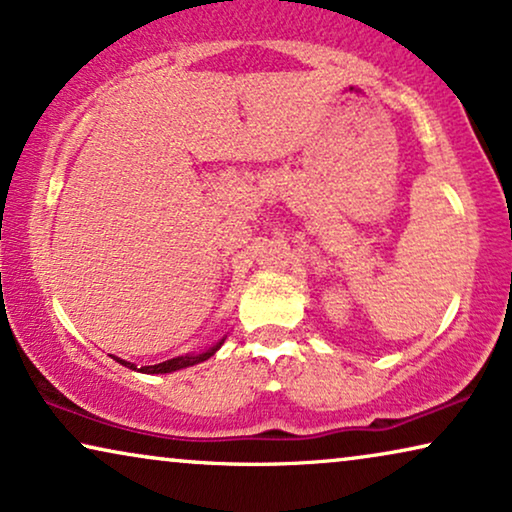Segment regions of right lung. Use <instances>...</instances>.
<instances>
[{
    "label": "right lung",
    "instance_id": "add662e5",
    "mask_svg": "<svg viewBox=\"0 0 512 512\" xmlns=\"http://www.w3.org/2000/svg\"><path fill=\"white\" fill-rule=\"evenodd\" d=\"M221 345H223V340L216 342L214 347H209L207 352H202V354H195V356H177V359L156 363V366H142L139 370H142V373H172V370H181V368L195 366V363H200V361L209 359V356H214V352H216V349H219ZM116 361H121V359H116ZM121 363H123V366L132 368V370H137V368L132 366V363H128V361H121Z\"/></svg>",
    "mask_w": 512,
    "mask_h": 512
}]
</instances>
